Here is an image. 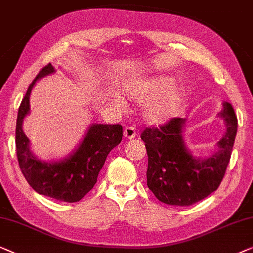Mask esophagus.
<instances>
[{
	"label": "esophagus",
	"instance_id": "esophagus-1",
	"mask_svg": "<svg viewBox=\"0 0 253 253\" xmlns=\"http://www.w3.org/2000/svg\"><path fill=\"white\" fill-rule=\"evenodd\" d=\"M137 131L133 126H128L124 129V136L126 138H129V140H133V138L136 137Z\"/></svg>",
	"mask_w": 253,
	"mask_h": 253
}]
</instances>
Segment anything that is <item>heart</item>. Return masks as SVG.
<instances>
[{"label": "heart", "instance_id": "obj_1", "mask_svg": "<svg viewBox=\"0 0 253 253\" xmlns=\"http://www.w3.org/2000/svg\"><path fill=\"white\" fill-rule=\"evenodd\" d=\"M172 86L173 80L170 78L148 77L125 84L124 91L137 102H147L151 99L145 106V118L150 123L159 124L170 118L180 103V92L169 89Z\"/></svg>", "mask_w": 253, "mask_h": 253}]
</instances>
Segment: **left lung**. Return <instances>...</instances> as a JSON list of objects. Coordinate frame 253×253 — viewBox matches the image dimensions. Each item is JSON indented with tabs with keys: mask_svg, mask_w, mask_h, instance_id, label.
I'll return each mask as SVG.
<instances>
[{
	"mask_svg": "<svg viewBox=\"0 0 253 253\" xmlns=\"http://www.w3.org/2000/svg\"><path fill=\"white\" fill-rule=\"evenodd\" d=\"M220 117L227 131L218 151L206 159L194 158L182 137L184 119L173 118L164 125L148 127L141 138L148 154L147 183L159 201L169 205H193L218 189L232 156L237 131L233 106L223 103Z\"/></svg>",
	"mask_w": 253,
	"mask_h": 253,
	"instance_id": "obj_1",
	"label": "left lung"
}]
</instances>
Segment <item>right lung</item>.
<instances>
[{
	"instance_id": "add662e5",
	"label": "right lung",
	"mask_w": 253,
	"mask_h": 253,
	"mask_svg": "<svg viewBox=\"0 0 253 253\" xmlns=\"http://www.w3.org/2000/svg\"><path fill=\"white\" fill-rule=\"evenodd\" d=\"M54 71L50 63L41 69L20 103L16 125L17 158L21 173L37 193L60 202L74 203L86 196L97 182L98 173L109 152L122 142L123 126L95 124L76 152L64 161L48 164L35 158L28 148L30 141L21 125L30 111V95L35 81Z\"/></svg>"
}]
</instances>
